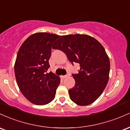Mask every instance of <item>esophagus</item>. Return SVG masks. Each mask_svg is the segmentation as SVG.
I'll return each instance as SVG.
<instances>
[{"label":"esophagus","instance_id":"esophagus-1","mask_svg":"<svg viewBox=\"0 0 130 130\" xmlns=\"http://www.w3.org/2000/svg\"><path fill=\"white\" fill-rule=\"evenodd\" d=\"M67 77H68V75H61V78H66Z\"/></svg>","mask_w":130,"mask_h":130}]
</instances>
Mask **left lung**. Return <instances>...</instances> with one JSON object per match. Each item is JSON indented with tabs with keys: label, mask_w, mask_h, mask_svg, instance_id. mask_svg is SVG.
Instances as JSON below:
<instances>
[{
	"label": "left lung",
	"mask_w": 130,
	"mask_h": 130,
	"mask_svg": "<svg viewBox=\"0 0 130 130\" xmlns=\"http://www.w3.org/2000/svg\"><path fill=\"white\" fill-rule=\"evenodd\" d=\"M66 54L74 64H80L78 74H73L75 84L69 90L70 99L80 106H87L100 96L109 80L110 62L103 45L85 34L62 36L52 46Z\"/></svg>",
	"instance_id": "8db88e82"
}]
</instances>
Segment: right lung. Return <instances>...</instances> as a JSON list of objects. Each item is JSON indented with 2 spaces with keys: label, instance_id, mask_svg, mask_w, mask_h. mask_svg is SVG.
<instances>
[{
  "label": "right lung",
  "instance_id": "1",
  "mask_svg": "<svg viewBox=\"0 0 130 130\" xmlns=\"http://www.w3.org/2000/svg\"><path fill=\"white\" fill-rule=\"evenodd\" d=\"M60 36L47 32L30 36L23 43L17 54L14 74L20 91L30 103L45 105L54 100L60 78L50 68L52 46Z\"/></svg>",
  "mask_w": 130,
  "mask_h": 130
}]
</instances>
